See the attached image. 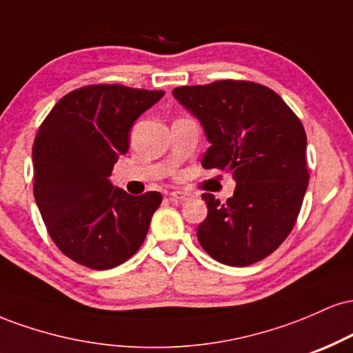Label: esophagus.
<instances>
[{"label": "esophagus", "instance_id": "1", "mask_svg": "<svg viewBox=\"0 0 353 353\" xmlns=\"http://www.w3.org/2000/svg\"><path fill=\"white\" fill-rule=\"evenodd\" d=\"M171 196L172 201L176 202H182V201H188L189 199V194L188 192H179V190H176V192H171L169 194Z\"/></svg>", "mask_w": 353, "mask_h": 353}]
</instances>
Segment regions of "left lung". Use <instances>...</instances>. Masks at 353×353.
<instances>
[{
  "label": "left lung",
  "mask_w": 353,
  "mask_h": 353,
  "mask_svg": "<svg viewBox=\"0 0 353 353\" xmlns=\"http://www.w3.org/2000/svg\"><path fill=\"white\" fill-rule=\"evenodd\" d=\"M172 96L210 143L202 165L236 181L224 204L202 194L208 217L197 228L199 244L225 265L262 261L290 234L309 185L302 123L277 92L249 81L182 86Z\"/></svg>",
  "instance_id": "8db88e82"
}]
</instances>
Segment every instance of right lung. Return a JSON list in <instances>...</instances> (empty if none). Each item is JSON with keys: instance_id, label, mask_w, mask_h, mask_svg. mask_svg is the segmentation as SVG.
I'll use <instances>...</instances> for the list:
<instances>
[{"instance_id": "obj_1", "label": "right lung", "mask_w": 353, "mask_h": 353, "mask_svg": "<svg viewBox=\"0 0 353 353\" xmlns=\"http://www.w3.org/2000/svg\"><path fill=\"white\" fill-rule=\"evenodd\" d=\"M163 96L121 84L79 88L56 103L34 137L36 204L54 244L81 265L112 269L148 236L163 196H131L109 176L134 121Z\"/></svg>"}]
</instances>
